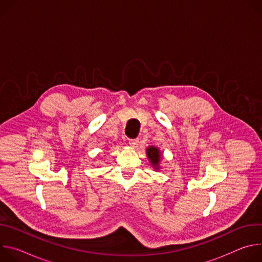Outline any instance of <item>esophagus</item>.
Instances as JSON below:
<instances>
[{"label":"esophagus","instance_id":"esophagus-1","mask_svg":"<svg viewBox=\"0 0 262 262\" xmlns=\"http://www.w3.org/2000/svg\"><path fill=\"white\" fill-rule=\"evenodd\" d=\"M129 145L133 147V148H136L139 144V140L138 139H133V140H129Z\"/></svg>","mask_w":262,"mask_h":262}]
</instances>
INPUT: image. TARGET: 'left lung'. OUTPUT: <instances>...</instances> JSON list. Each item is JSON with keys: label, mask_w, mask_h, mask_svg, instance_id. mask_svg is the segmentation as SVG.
<instances>
[{"label": "left lung", "mask_w": 262, "mask_h": 262, "mask_svg": "<svg viewBox=\"0 0 262 262\" xmlns=\"http://www.w3.org/2000/svg\"><path fill=\"white\" fill-rule=\"evenodd\" d=\"M146 156L148 158L149 163L152 166L156 171L161 170V160L163 158V154L160 149L156 146H148L146 148Z\"/></svg>", "instance_id": "obj_1"}]
</instances>
